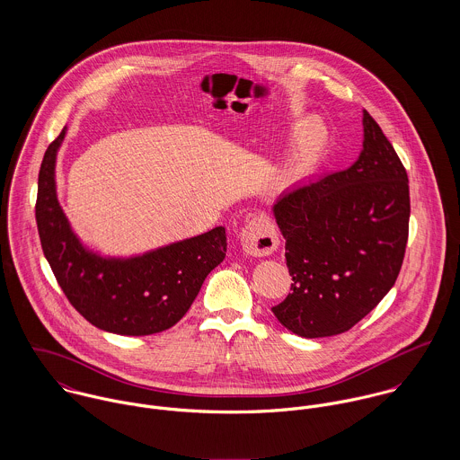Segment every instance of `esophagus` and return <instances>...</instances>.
I'll list each match as a JSON object with an SVG mask.
<instances>
[{"label": "esophagus", "instance_id": "1", "mask_svg": "<svg viewBox=\"0 0 460 460\" xmlns=\"http://www.w3.org/2000/svg\"><path fill=\"white\" fill-rule=\"evenodd\" d=\"M243 252L250 257H267L278 248V234L269 217L261 216L246 223L239 234Z\"/></svg>", "mask_w": 460, "mask_h": 460}]
</instances>
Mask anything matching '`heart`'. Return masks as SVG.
Returning <instances> with one entry per match:
<instances>
[{"label": "heart", "mask_w": 460, "mask_h": 460, "mask_svg": "<svg viewBox=\"0 0 460 460\" xmlns=\"http://www.w3.org/2000/svg\"><path fill=\"white\" fill-rule=\"evenodd\" d=\"M328 141L326 128L315 122H308L296 134V139L290 146L287 157V170L290 175H303L323 155V150Z\"/></svg>", "instance_id": "1"}]
</instances>
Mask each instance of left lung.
<instances>
[{
  "label": "left lung",
  "instance_id": "1",
  "mask_svg": "<svg viewBox=\"0 0 460 460\" xmlns=\"http://www.w3.org/2000/svg\"><path fill=\"white\" fill-rule=\"evenodd\" d=\"M409 181L394 145L363 110V148L347 168L281 193L290 294L272 308L303 338L345 332L392 290L409 234Z\"/></svg>",
  "mask_w": 460,
  "mask_h": 460
}]
</instances>
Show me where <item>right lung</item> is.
<instances>
[{
  "label": "right lung",
  "instance_id": "1",
  "mask_svg": "<svg viewBox=\"0 0 460 460\" xmlns=\"http://www.w3.org/2000/svg\"><path fill=\"white\" fill-rule=\"evenodd\" d=\"M66 134L64 128L44 154L35 217L42 252L66 299L90 324L115 334L145 336L175 326L207 274L225 261V226L129 257L86 246L57 193V155Z\"/></svg>",
  "mask_w": 460,
  "mask_h": 460
}]
</instances>
